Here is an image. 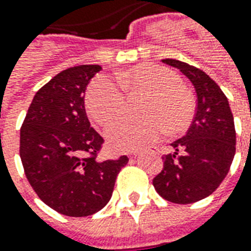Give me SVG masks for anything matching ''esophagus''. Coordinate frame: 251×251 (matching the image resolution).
<instances>
[{
	"label": "esophagus",
	"mask_w": 251,
	"mask_h": 251,
	"mask_svg": "<svg viewBox=\"0 0 251 251\" xmlns=\"http://www.w3.org/2000/svg\"><path fill=\"white\" fill-rule=\"evenodd\" d=\"M138 155H140V152H137V151H134V152H131L130 153L131 157H137Z\"/></svg>",
	"instance_id": "34e87169"
}]
</instances>
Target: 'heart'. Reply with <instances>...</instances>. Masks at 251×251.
I'll return each instance as SVG.
<instances>
[{"label":"heart","mask_w":251,"mask_h":251,"mask_svg":"<svg viewBox=\"0 0 251 251\" xmlns=\"http://www.w3.org/2000/svg\"><path fill=\"white\" fill-rule=\"evenodd\" d=\"M121 85L129 92H143L147 98L138 120L120 118L106 129V137L114 151H134L153 143L163 127L178 133L192 122L194 103L180 84L179 77L164 66L141 64L118 73ZM125 96L118 84L100 75L92 80L85 95V107L96 124L104 126L122 111Z\"/></svg>","instance_id":"obj_1"}]
</instances>
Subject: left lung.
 I'll return each instance as SVG.
<instances>
[{"label":"left lung","mask_w":251,"mask_h":251,"mask_svg":"<svg viewBox=\"0 0 251 251\" xmlns=\"http://www.w3.org/2000/svg\"><path fill=\"white\" fill-rule=\"evenodd\" d=\"M162 62L190 80L197 108L186 134L171 143L173 152L162 156L164 166L153 186L170 202L192 204L211 196L228 174L235 156L234 117L228 99L205 72L176 59Z\"/></svg>","instance_id":"left-lung-1"}]
</instances>
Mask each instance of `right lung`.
<instances>
[{
	"label": "right lung",
	"mask_w": 251,
	"mask_h": 251,
	"mask_svg": "<svg viewBox=\"0 0 251 251\" xmlns=\"http://www.w3.org/2000/svg\"><path fill=\"white\" fill-rule=\"evenodd\" d=\"M99 65L65 69L36 92L20 130V157L29 185L54 211L94 215L111 199L127 156L96 160L103 138L85 113V91Z\"/></svg>",
	"instance_id": "add662e5"
}]
</instances>
